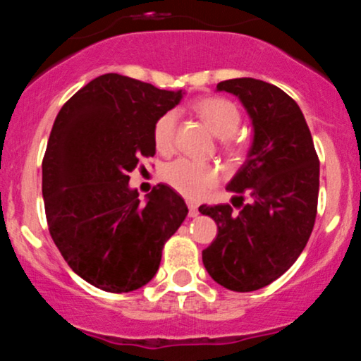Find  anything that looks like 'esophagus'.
Wrapping results in <instances>:
<instances>
[{"instance_id":"obj_1","label":"esophagus","mask_w":361,"mask_h":361,"mask_svg":"<svg viewBox=\"0 0 361 361\" xmlns=\"http://www.w3.org/2000/svg\"><path fill=\"white\" fill-rule=\"evenodd\" d=\"M188 216L190 217L199 216V207H197L195 204H192V202H188Z\"/></svg>"}]
</instances>
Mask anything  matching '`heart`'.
Here are the masks:
<instances>
[{"label":"heart","instance_id":"obj_1","mask_svg":"<svg viewBox=\"0 0 361 361\" xmlns=\"http://www.w3.org/2000/svg\"><path fill=\"white\" fill-rule=\"evenodd\" d=\"M193 111L214 135L223 138V149L229 156L238 157L245 152V144L235 135L240 128L241 114L235 102L224 97H204L193 102ZM176 111H166L152 126V140L157 152L171 154L176 145ZM162 180L178 193L192 200L207 195L219 181V171L209 162L176 159L162 169Z\"/></svg>","mask_w":361,"mask_h":361}]
</instances>
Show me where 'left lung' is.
<instances>
[{
    "label": "left lung",
    "instance_id": "left-lung-1",
    "mask_svg": "<svg viewBox=\"0 0 361 361\" xmlns=\"http://www.w3.org/2000/svg\"><path fill=\"white\" fill-rule=\"evenodd\" d=\"M217 90L240 97L255 133L247 161L228 185L238 211L229 204L199 207L217 224L216 240L202 252V260L221 286L255 291L283 276L310 238L319 156L302 109L279 87L231 78L219 82Z\"/></svg>",
    "mask_w": 361,
    "mask_h": 361
}]
</instances>
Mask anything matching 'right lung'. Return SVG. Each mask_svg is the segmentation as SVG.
I'll return each mask as SVG.
<instances>
[{"mask_svg": "<svg viewBox=\"0 0 361 361\" xmlns=\"http://www.w3.org/2000/svg\"><path fill=\"white\" fill-rule=\"evenodd\" d=\"M180 99L181 90L106 73L54 120L42 159L47 228L71 271L99 290L147 284L187 217V204L168 185H157L145 204L128 187V174L156 154L154 123Z\"/></svg>", "mask_w": 361, "mask_h": 361, "instance_id": "obj_1", "label": "right lung"}]
</instances>
